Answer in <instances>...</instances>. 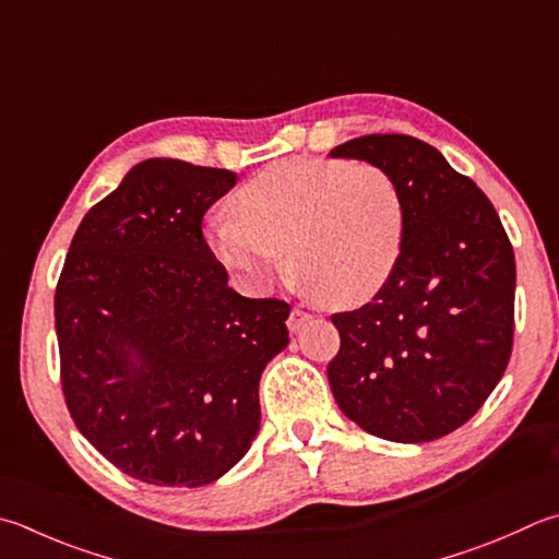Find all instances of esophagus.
Masks as SVG:
<instances>
[{
    "label": "esophagus",
    "mask_w": 559,
    "mask_h": 559,
    "mask_svg": "<svg viewBox=\"0 0 559 559\" xmlns=\"http://www.w3.org/2000/svg\"><path fill=\"white\" fill-rule=\"evenodd\" d=\"M311 319V316L307 313V311H301V309H292V313H289V319H287V325H289V331L292 333H297L304 323H307Z\"/></svg>",
    "instance_id": "esophagus-1"
}]
</instances>
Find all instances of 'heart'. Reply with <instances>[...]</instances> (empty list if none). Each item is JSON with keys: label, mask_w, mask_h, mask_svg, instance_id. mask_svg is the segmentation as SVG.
<instances>
[{"label": "heart", "mask_w": 559, "mask_h": 559, "mask_svg": "<svg viewBox=\"0 0 559 559\" xmlns=\"http://www.w3.org/2000/svg\"><path fill=\"white\" fill-rule=\"evenodd\" d=\"M209 221L212 255L250 289H267L284 265L333 309L377 299L396 272L406 202L386 170L335 157H292L260 170Z\"/></svg>", "instance_id": "1"}]
</instances>
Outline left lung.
<instances>
[{
  "instance_id": "1",
  "label": "left lung",
  "mask_w": 559,
  "mask_h": 559,
  "mask_svg": "<svg viewBox=\"0 0 559 559\" xmlns=\"http://www.w3.org/2000/svg\"><path fill=\"white\" fill-rule=\"evenodd\" d=\"M379 165L406 202L402 260L377 299L333 313L343 414L377 438L428 443L477 414L513 347L515 258L487 194L433 145L372 133L331 151Z\"/></svg>"
}]
</instances>
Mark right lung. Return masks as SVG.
I'll return each mask as SVG.
<instances>
[{"mask_svg": "<svg viewBox=\"0 0 559 559\" xmlns=\"http://www.w3.org/2000/svg\"><path fill=\"white\" fill-rule=\"evenodd\" d=\"M238 177L151 157L82 218L56 287L60 384L80 433L123 475L204 487L260 428L258 384L289 304L248 299L202 218Z\"/></svg>", "mask_w": 559, "mask_h": 559, "instance_id": "1", "label": "right lung"}]
</instances>
